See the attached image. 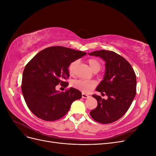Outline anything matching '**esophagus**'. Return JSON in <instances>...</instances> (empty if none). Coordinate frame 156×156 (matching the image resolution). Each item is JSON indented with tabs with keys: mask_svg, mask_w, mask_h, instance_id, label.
<instances>
[{
	"mask_svg": "<svg viewBox=\"0 0 156 156\" xmlns=\"http://www.w3.org/2000/svg\"><path fill=\"white\" fill-rule=\"evenodd\" d=\"M90 97L89 95H88V94H86L84 93H82V98H88Z\"/></svg>",
	"mask_w": 156,
	"mask_h": 156,
	"instance_id": "obj_1",
	"label": "esophagus"
}]
</instances>
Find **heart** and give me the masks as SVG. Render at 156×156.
Here are the masks:
<instances>
[{
    "label": "heart",
    "instance_id": "b5f03b06",
    "mask_svg": "<svg viewBox=\"0 0 156 156\" xmlns=\"http://www.w3.org/2000/svg\"><path fill=\"white\" fill-rule=\"evenodd\" d=\"M87 62L90 68L94 72H98L101 69V61L96 58H92L88 60ZM77 61H73L69 66V73L71 76H73L75 73V69L77 66ZM74 88L81 90L83 93H88L95 87L96 83L93 81H88V80H77L72 83Z\"/></svg>",
    "mask_w": 156,
    "mask_h": 156
}]
</instances>
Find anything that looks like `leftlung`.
<instances>
[{"label": "left lung", "mask_w": 156, "mask_h": 156, "mask_svg": "<svg viewBox=\"0 0 156 156\" xmlns=\"http://www.w3.org/2000/svg\"><path fill=\"white\" fill-rule=\"evenodd\" d=\"M88 55L100 56L105 62L103 79L96 90L108 96L105 100L92 95L98 106L90 114L98 122L110 124L123 116L133 102L136 94V75L131 64L115 52L100 50Z\"/></svg>", "instance_id": "1"}]
</instances>
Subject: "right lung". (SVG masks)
I'll list each match as a JSON object with an SVG mask.
<instances>
[{
	"mask_svg": "<svg viewBox=\"0 0 156 156\" xmlns=\"http://www.w3.org/2000/svg\"><path fill=\"white\" fill-rule=\"evenodd\" d=\"M86 55L64 47H50L39 52L26 65L21 90L33 114L45 121L58 120L75 100L81 98V92L76 88L71 87L62 92L56 90V87L58 84L68 87L64 80L69 76V64Z\"/></svg>",
	"mask_w": 156,
	"mask_h": 156,
	"instance_id": "right-lung-1",
	"label": "right lung"
}]
</instances>
